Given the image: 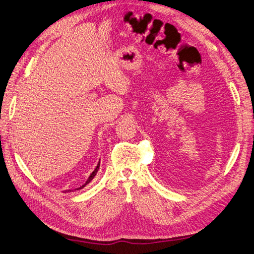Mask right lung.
<instances>
[{"label":"right lung","mask_w":254,"mask_h":254,"mask_svg":"<svg viewBox=\"0 0 254 254\" xmlns=\"http://www.w3.org/2000/svg\"><path fill=\"white\" fill-rule=\"evenodd\" d=\"M99 168H100V161H99V164H98V165H96V168H95V170H94V171L91 173V175H90V177H89V179H87V180H86V182H85L84 184H83V186H82V187H80V188H77V189H76V190H80V189H82V188H84V187L86 186V184H87V183H90V182L92 181V180H93V179H94V177H95V175H96V172H98V171H99ZM68 191H72V190H68ZM66 192H67V191H66Z\"/></svg>","instance_id":"1"}]
</instances>
